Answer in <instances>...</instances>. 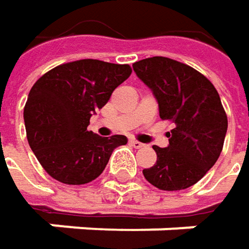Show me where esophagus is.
<instances>
[{
  "mask_svg": "<svg viewBox=\"0 0 249 249\" xmlns=\"http://www.w3.org/2000/svg\"><path fill=\"white\" fill-rule=\"evenodd\" d=\"M129 144L134 147V148H141L144 144L142 142H140V141H137V140H129Z\"/></svg>",
  "mask_w": 249,
  "mask_h": 249,
  "instance_id": "obj_1",
  "label": "esophagus"
}]
</instances>
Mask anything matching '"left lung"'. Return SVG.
<instances>
[{
  "instance_id": "left-lung-1",
  "label": "left lung",
  "mask_w": 249,
  "mask_h": 249,
  "mask_svg": "<svg viewBox=\"0 0 249 249\" xmlns=\"http://www.w3.org/2000/svg\"><path fill=\"white\" fill-rule=\"evenodd\" d=\"M151 89L163 121H172L169 145H154L157 161L142 174L161 190H181L197 183L216 163L224 147L228 118L211 80L177 60L154 56L132 65Z\"/></svg>"
}]
</instances>
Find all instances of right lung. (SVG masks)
<instances>
[{"instance_id":"obj_1","label":"right lung","mask_w":249,"mask_h":249,"mask_svg":"<svg viewBox=\"0 0 249 249\" xmlns=\"http://www.w3.org/2000/svg\"><path fill=\"white\" fill-rule=\"evenodd\" d=\"M129 65L83 59L60 65L31 88L24 107L28 144L43 169L65 184H85L107 167L125 135L88 131L90 117L131 75Z\"/></svg>"}]
</instances>
